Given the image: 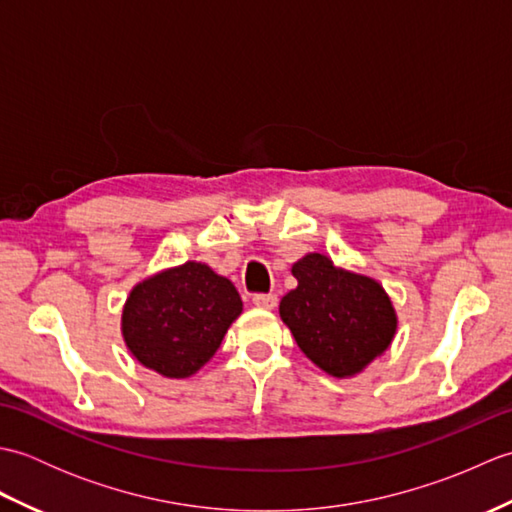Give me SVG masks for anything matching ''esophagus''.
Here are the masks:
<instances>
[{
	"label": "esophagus",
	"instance_id": "esophagus-1",
	"mask_svg": "<svg viewBox=\"0 0 512 512\" xmlns=\"http://www.w3.org/2000/svg\"><path fill=\"white\" fill-rule=\"evenodd\" d=\"M277 295H273V292H268V295H264V292H259V295H253V303L257 308H266V310H273L277 308Z\"/></svg>",
	"mask_w": 512,
	"mask_h": 512
}]
</instances>
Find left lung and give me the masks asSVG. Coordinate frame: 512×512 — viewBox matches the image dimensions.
<instances>
[{
	"instance_id": "8db88e82",
	"label": "left lung",
	"mask_w": 512,
	"mask_h": 512,
	"mask_svg": "<svg viewBox=\"0 0 512 512\" xmlns=\"http://www.w3.org/2000/svg\"><path fill=\"white\" fill-rule=\"evenodd\" d=\"M299 286L279 314L301 352L336 378L358 374L383 354L396 332V314L378 281L336 268L312 253L292 266Z\"/></svg>"
}]
</instances>
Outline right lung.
Here are the masks:
<instances>
[{
  "label": "right lung",
  "instance_id": "add662e5",
  "mask_svg": "<svg viewBox=\"0 0 512 512\" xmlns=\"http://www.w3.org/2000/svg\"><path fill=\"white\" fill-rule=\"evenodd\" d=\"M239 312L235 286L206 264L187 262L145 279L123 310V336L140 363L187 378L217 352Z\"/></svg>",
  "mask_w": 512,
  "mask_h": 512
}]
</instances>
